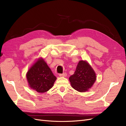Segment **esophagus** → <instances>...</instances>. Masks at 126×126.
<instances>
[{
  "instance_id": "esophagus-1",
  "label": "esophagus",
  "mask_w": 126,
  "mask_h": 126,
  "mask_svg": "<svg viewBox=\"0 0 126 126\" xmlns=\"http://www.w3.org/2000/svg\"><path fill=\"white\" fill-rule=\"evenodd\" d=\"M67 73L66 72H64L63 74H60L59 76L60 77H66L67 76Z\"/></svg>"
}]
</instances>
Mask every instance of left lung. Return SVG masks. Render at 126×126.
I'll use <instances>...</instances> for the list:
<instances>
[{
	"label": "left lung",
	"mask_w": 126,
	"mask_h": 126,
	"mask_svg": "<svg viewBox=\"0 0 126 126\" xmlns=\"http://www.w3.org/2000/svg\"><path fill=\"white\" fill-rule=\"evenodd\" d=\"M96 79V74L93 68L83 60L79 62L75 73L69 77L71 86L79 92H85L90 88Z\"/></svg>",
	"instance_id": "left-lung-1"
}]
</instances>
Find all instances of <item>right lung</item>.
<instances>
[{
    "mask_svg": "<svg viewBox=\"0 0 126 126\" xmlns=\"http://www.w3.org/2000/svg\"><path fill=\"white\" fill-rule=\"evenodd\" d=\"M26 77L30 88L40 93L51 88L57 79L43 59L38 60L30 68Z\"/></svg>",
    "mask_w": 126,
    "mask_h": 126,
    "instance_id": "obj_1",
    "label": "right lung"
}]
</instances>
